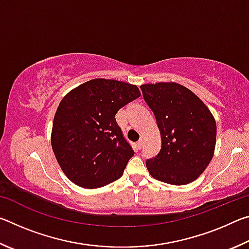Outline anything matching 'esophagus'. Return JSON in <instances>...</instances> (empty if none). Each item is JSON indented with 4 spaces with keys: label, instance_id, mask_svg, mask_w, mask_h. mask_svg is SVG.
<instances>
[{
    "label": "esophagus",
    "instance_id": "34e87169",
    "mask_svg": "<svg viewBox=\"0 0 249 249\" xmlns=\"http://www.w3.org/2000/svg\"><path fill=\"white\" fill-rule=\"evenodd\" d=\"M142 145H144V141L142 140H140L137 142V147H138V149H141L142 147Z\"/></svg>",
    "mask_w": 249,
    "mask_h": 249
}]
</instances>
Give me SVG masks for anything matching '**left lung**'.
I'll return each mask as SVG.
<instances>
[{"label":"left lung","mask_w":249,"mask_h":249,"mask_svg":"<svg viewBox=\"0 0 249 249\" xmlns=\"http://www.w3.org/2000/svg\"><path fill=\"white\" fill-rule=\"evenodd\" d=\"M141 89L161 136V148L155 158L146 160L147 169L162 182H192L212 160L215 120L192 91L178 83L142 84Z\"/></svg>","instance_id":"obj_1"}]
</instances>
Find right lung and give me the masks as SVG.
Wrapping results in <instances>:
<instances>
[{
	"label": "right lung",
	"mask_w": 249,
	"mask_h": 249,
	"mask_svg": "<svg viewBox=\"0 0 249 249\" xmlns=\"http://www.w3.org/2000/svg\"><path fill=\"white\" fill-rule=\"evenodd\" d=\"M140 96L136 86L93 79L61 100L53 117L52 146L59 166L72 182L95 189L121 178L134 150L115 115Z\"/></svg>",
	"instance_id": "1"
}]
</instances>
